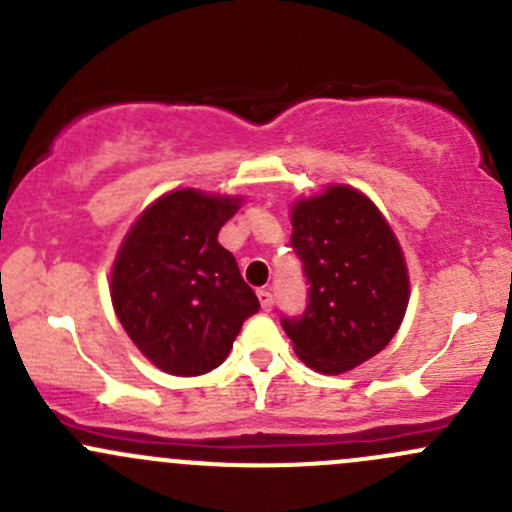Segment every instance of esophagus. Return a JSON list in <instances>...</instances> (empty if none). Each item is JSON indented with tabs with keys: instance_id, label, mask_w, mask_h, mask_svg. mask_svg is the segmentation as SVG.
Wrapping results in <instances>:
<instances>
[{
	"instance_id": "esophagus-1",
	"label": "esophagus",
	"mask_w": 512,
	"mask_h": 512,
	"mask_svg": "<svg viewBox=\"0 0 512 512\" xmlns=\"http://www.w3.org/2000/svg\"><path fill=\"white\" fill-rule=\"evenodd\" d=\"M257 299H260L262 312H270L272 304H275V299H272V292H267V289H260V292H257Z\"/></svg>"
}]
</instances>
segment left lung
Instances as JSON below:
<instances>
[{"mask_svg":"<svg viewBox=\"0 0 512 512\" xmlns=\"http://www.w3.org/2000/svg\"><path fill=\"white\" fill-rule=\"evenodd\" d=\"M292 247L309 304L282 319L294 352L319 374H344L376 356L409 307V270L381 210L352 185H327L292 205Z\"/></svg>","mask_w":512,"mask_h":512,"instance_id":"1","label":"left lung"}]
</instances>
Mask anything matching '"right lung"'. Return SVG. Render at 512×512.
Instances as JSON below:
<instances>
[{
	"instance_id": "obj_1",
	"label": "right lung",
	"mask_w": 512,
	"mask_h": 512,
	"mask_svg": "<svg viewBox=\"0 0 512 512\" xmlns=\"http://www.w3.org/2000/svg\"><path fill=\"white\" fill-rule=\"evenodd\" d=\"M242 198L178 188L153 200L118 247L111 302L141 354L173 376L220 366L260 309L218 232Z\"/></svg>"
}]
</instances>
